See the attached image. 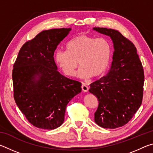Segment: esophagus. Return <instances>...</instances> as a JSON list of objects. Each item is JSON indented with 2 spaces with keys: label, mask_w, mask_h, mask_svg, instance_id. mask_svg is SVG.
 Listing matches in <instances>:
<instances>
[{
  "label": "esophagus",
  "mask_w": 153,
  "mask_h": 153,
  "mask_svg": "<svg viewBox=\"0 0 153 153\" xmlns=\"http://www.w3.org/2000/svg\"><path fill=\"white\" fill-rule=\"evenodd\" d=\"M82 90L83 92H87L88 91V86L86 84H83L82 85Z\"/></svg>",
  "instance_id": "1"
}]
</instances>
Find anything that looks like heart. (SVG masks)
Wrapping results in <instances>:
<instances>
[{
  "label": "heart",
  "instance_id": "heart-1",
  "mask_svg": "<svg viewBox=\"0 0 153 153\" xmlns=\"http://www.w3.org/2000/svg\"><path fill=\"white\" fill-rule=\"evenodd\" d=\"M67 51L56 52L55 59L63 73L68 77L76 76L82 79L98 77L109 66L112 46L105 38H96L86 34H79L67 42Z\"/></svg>",
  "mask_w": 153,
  "mask_h": 153
}]
</instances>
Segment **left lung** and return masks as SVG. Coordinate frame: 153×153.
<instances>
[{"label":"left lung","instance_id":"1","mask_svg":"<svg viewBox=\"0 0 153 153\" xmlns=\"http://www.w3.org/2000/svg\"><path fill=\"white\" fill-rule=\"evenodd\" d=\"M110 36L114 53L111 69L90 85L89 92L98 98L96 123L115 129L128 123L140 107L143 98L144 74L136 46L117 30L94 27Z\"/></svg>","mask_w":153,"mask_h":153}]
</instances>
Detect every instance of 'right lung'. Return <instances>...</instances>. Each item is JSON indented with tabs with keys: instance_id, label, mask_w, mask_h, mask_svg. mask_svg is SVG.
I'll return each instance as SVG.
<instances>
[{
	"instance_id": "right-lung-1",
	"label": "right lung",
	"mask_w": 153,
	"mask_h": 153,
	"mask_svg": "<svg viewBox=\"0 0 153 153\" xmlns=\"http://www.w3.org/2000/svg\"><path fill=\"white\" fill-rule=\"evenodd\" d=\"M71 28L44 30L22 46L12 72L15 101L33 126L54 129L63 124L67 105L82 83L57 71L54 53Z\"/></svg>"
}]
</instances>
